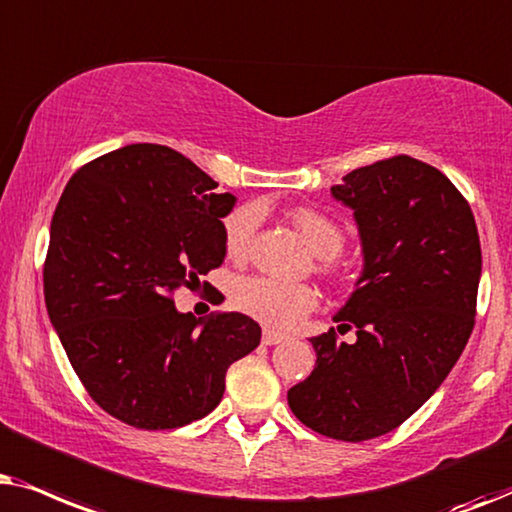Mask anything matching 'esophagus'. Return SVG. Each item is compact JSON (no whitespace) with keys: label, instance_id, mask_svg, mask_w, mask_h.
Listing matches in <instances>:
<instances>
[{"label":"esophagus","instance_id":"1","mask_svg":"<svg viewBox=\"0 0 512 512\" xmlns=\"http://www.w3.org/2000/svg\"><path fill=\"white\" fill-rule=\"evenodd\" d=\"M262 342L267 346H274V344H281L285 342V335H281V332H274V330H264V337Z\"/></svg>","mask_w":512,"mask_h":512}]
</instances>
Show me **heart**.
Wrapping results in <instances>:
<instances>
[{
  "label": "heart",
  "mask_w": 512,
  "mask_h": 512,
  "mask_svg": "<svg viewBox=\"0 0 512 512\" xmlns=\"http://www.w3.org/2000/svg\"><path fill=\"white\" fill-rule=\"evenodd\" d=\"M290 220L318 257L330 260V257L339 255L344 245V231L330 217L311 208H297L290 213ZM257 224H260V208L257 206L236 208L224 220V243H227V252L231 257L248 255ZM234 302L238 309L262 320L264 325L276 327V330H292L318 304V295L311 285L304 283H281L274 281V278H245L236 285Z\"/></svg>",
  "instance_id": "heart-1"
}]
</instances>
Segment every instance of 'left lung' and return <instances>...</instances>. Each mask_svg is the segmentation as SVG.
<instances>
[{
	"label": "left lung",
	"instance_id": "8db88e82",
	"mask_svg": "<svg viewBox=\"0 0 512 512\" xmlns=\"http://www.w3.org/2000/svg\"><path fill=\"white\" fill-rule=\"evenodd\" d=\"M332 199L353 210L363 271L335 313L337 330L311 339L316 367L288 391L311 431L363 442L410 419L466 349L482 276L473 210L438 168L393 156L351 170Z\"/></svg>",
	"mask_w": 512,
	"mask_h": 512
}]
</instances>
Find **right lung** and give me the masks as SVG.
Returning <instances> with one entry per match:
<instances>
[{
	"label": "right lung",
	"instance_id": "add662e5",
	"mask_svg": "<svg viewBox=\"0 0 512 512\" xmlns=\"http://www.w3.org/2000/svg\"><path fill=\"white\" fill-rule=\"evenodd\" d=\"M163 145H126L67 182L51 220L44 299L53 330L102 410L145 431L220 405L231 363L262 327L236 311L175 309L173 292L220 267L236 196Z\"/></svg>",
	"mask_w": 512,
	"mask_h": 512
}]
</instances>
